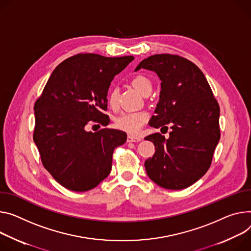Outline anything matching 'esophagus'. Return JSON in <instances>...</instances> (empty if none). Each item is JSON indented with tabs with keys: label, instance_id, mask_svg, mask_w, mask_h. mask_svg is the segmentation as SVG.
<instances>
[{
	"label": "esophagus",
	"instance_id": "1",
	"mask_svg": "<svg viewBox=\"0 0 251 251\" xmlns=\"http://www.w3.org/2000/svg\"><path fill=\"white\" fill-rule=\"evenodd\" d=\"M141 140H142V138L135 137V136H131V135H128V137H127V142H139Z\"/></svg>",
	"mask_w": 251,
	"mask_h": 251
}]
</instances>
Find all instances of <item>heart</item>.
Wrapping results in <instances>:
<instances>
[{
  "label": "heart",
  "instance_id": "heart-1",
  "mask_svg": "<svg viewBox=\"0 0 251 251\" xmlns=\"http://www.w3.org/2000/svg\"><path fill=\"white\" fill-rule=\"evenodd\" d=\"M131 85L144 96L150 94L152 90V83L150 79L144 75H136L133 77L131 80ZM107 103L112 109H115L117 107L118 91L116 89H111L109 91L107 95ZM148 118V113L144 111L127 112L121 114L115 119V126L116 128L129 134H138L147 122Z\"/></svg>",
  "mask_w": 251,
  "mask_h": 251
}]
</instances>
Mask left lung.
<instances>
[{"label":"left lung","mask_w":251,"mask_h":251,"mask_svg":"<svg viewBox=\"0 0 251 251\" xmlns=\"http://www.w3.org/2000/svg\"><path fill=\"white\" fill-rule=\"evenodd\" d=\"M154 71L161 80L160 98L150 126L172 129L169 138L160 133L145 138L155 145L145 161L149 178L171 190L184 189L209 169L220 139L219 105L199 68L191 61L171 54L144 59L139 69Z\"/></svg>","instance_id":"left-lung-1"}]
</instances>
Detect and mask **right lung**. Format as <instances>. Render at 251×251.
<instances>
[{"label":"right lung","instance_id":"obj_1","mask_svg":"<svg viewBox=\"0 0 251 251\" xmlns=\"http://www.w3.org/2000/svg\"><path fill=\"white\" fill-rule=\"evenodd\" d=\"M133 56L78 54L64 60L37 99L36 143L43 166L65 188L84 192L110 173L113 151L126 142L125 133L104 128L87 132L89 121L108 125L107 93L114 76Z\"/></svg>","mask_w":251,"mask_h":251}]
</instances>
